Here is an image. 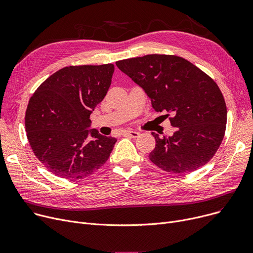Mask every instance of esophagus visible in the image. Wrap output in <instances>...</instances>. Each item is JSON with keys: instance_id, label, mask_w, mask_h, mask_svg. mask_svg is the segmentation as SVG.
<instances>
[{"instance_id": "34e87169", "label": "esophagus", "mask_w": 253, "mask_h": 253, "mask_svg": "<svg viewBox=\"0 0 253 253\" xmlns=\"http://www.w3.org/2000/svg\"><path fill=\"white\" fill-rule=\"evenodd\" d=\"M139 132L134 131V130H126L123 132L124 136H128V137H132V138H136L139 136Z\"/></svg>"}]
</instances>
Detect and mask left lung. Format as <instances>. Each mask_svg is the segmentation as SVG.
<instances>
[{
    "label": "left lung",
    "instance_id": "obj_1",
    "mask_svg": "<svg viewBox=\"0 0 253 253\" xmlns=\"http://www.w3.org/2000/svg\"><path fill=\"white\" fill-rule=\"evenodd\" d=\"M166 113L172 136L152 132L150 160L162 170L189 173L208 163L218 150L227 124V106L217 84L192 62L176 55L150 54L116 62Z\"/></svg>",
    "mask_w": 253,
    "mask_h": 253
}]
</instances>
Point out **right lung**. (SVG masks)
<instances>
[{
    "label": "right lung",
    "instance_id": "1",
    "mask_svg": "<svg viewBox=\"0 0 253 253\" xmlns=\"http://www.w3.org/2000/svg\"><path fill=\"white\" fill-rule=\"evenodd\" d=\"M114 71L112 63L65 66L31 97L25 113L26 136L51 173L81 179L108 161L117 139L88 128L90 115L106 95Z\"/></svg>",
    "mask_w": 253,
    "mask_h": 253
}]
</instances>
